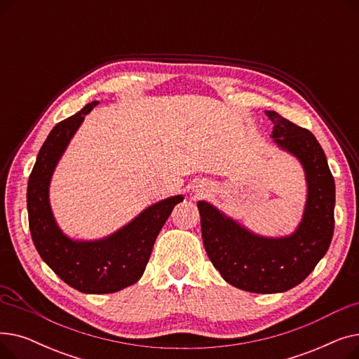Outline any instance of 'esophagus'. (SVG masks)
I'll use <instances>...</instances> for the list:
<instances>
[{"label":"esophagus","instance_id":"esophagus-1","mask_svg":"<svg viewBox=\"0 0 359 359\" xmlns=\"http://www.w3.org/2000/svg\"><path fill=\"white\" fill-rule=\"evenodd\" d=\"M208 184L206 183H199V184H196V187H195V195L196 196H201V195H205V192H208Z\"/></svg>","mask_w":359,"mask_h":359}]
</instances>
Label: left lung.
Returning <instances> with one entry per match:
<instances>
[{
	"mask_svg": "<svg viewBox=\"0 0 359 359\" xmlns=\"http://www.w3.org/2000/svg\"><path fill=\"white\" fill-rule=\"evenodd\" d=\"M273 123L271 138L304 168L307 199L295 231L265 237L250 231L217 206L198 202L206 255L230 285L256 294L288 291L301 284L322 259L334 229V180L323 148L310 130L276 111L266 110Z\"/></svg>",
	"mask_w": 359,
	"mask_h": 359,
	"instance_id": "1",
	"label": "left lung"
}]
</instances>
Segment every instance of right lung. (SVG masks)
Wrapping results in <instances>:
<instances>
[{"label":"right lung","mask_w":359,"mask_h":359,"mask_svg":"<svg viewBox=\"0 0 359 359\" xmlns=\"http://www.w3.org/2000/svg\"><path fill=\"white\" fill-rule=\"evenodd\" d=\"M91 102L79 113L56 123L37 154L27 184L29 229L37 253L65 284L84 294L118 292L142 276L154 241L183 195L158 201L123 227L99 240L68 237L56 222L49 186L75 132L97 106Z\"/></svg>","instance_id":"obj_1"}]
</instances>
